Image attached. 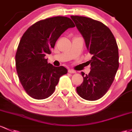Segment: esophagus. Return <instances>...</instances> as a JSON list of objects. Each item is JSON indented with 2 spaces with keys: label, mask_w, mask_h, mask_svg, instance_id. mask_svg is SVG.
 I'll return each mask as SVG.
<instances>
[{
  "label": "esophagus",
  "mask_w": 132,
  "mask_h": 132,
  "mask_svg": "<svg viewBox=\"0 0 132 132\" xmlns=\"http://www.w3.org/2000/svg\"><path fill=\"white\" fill-rule=\"evenodd\" d=\"M68 72L69 73H76V71H75V70H73V69H69L68 70Z\"/></svg>",
  "instance_id": "34e87169"
}]
</instances>
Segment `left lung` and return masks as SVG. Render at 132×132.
<instances>
[{"instance_id":"8db88e82","label":"left lung","mask_w":132,"mask_h":132,"mask_svg":"<svg viewBox=\"0 0 132 132\" xmlns=\"http://www.w3.org/2000/svg\"><path fill=\"white\" fill-rule=\"evenodd\" d=\"M71 18L92 55L88 61L90 72L88 75L81 72L83 82L76 88V92L83 99L97 100L108 92L119 67L117 41L110 29L101 22L78 15H71Z\"/></svg>"}]
</instances>
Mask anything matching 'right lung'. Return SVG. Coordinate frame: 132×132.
Returning <instances> with one entry per match:
<instances>
[{"mask_svg": "<svg viewBox=\"0 0 132 132\" xmlns=\"http://www.w3.org/2000/svg\"><path fill=\"white\" fill-rule=\"evenodd\" d=\"M75 27L70 18L57 16L41 20L29 27L19 44L15 66L19 79L32 98L43 100L53 93L59 78L67 73L64 66L55 67L45 58L56 40L68 28Z\"/></svg>", "mask_w": 132, "mask_h": 132, "instance_id": "obj_1", "label": "right lung"}]
</instances>
